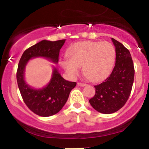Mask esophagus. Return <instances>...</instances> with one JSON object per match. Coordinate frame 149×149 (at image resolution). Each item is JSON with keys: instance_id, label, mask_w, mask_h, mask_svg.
<instances>
[{"instance_id": "obj_1", "label": "esophagus", "mask_w": 149, "mask_h": 149, "mask_svg": "<svg viewBox=\"0 0 149 149\" xmlns=\"http://www.w3.org/2000/svg\"><path fill=\"white\" fill-rule=\"evenodd\" d=\"M78 86L83 87V86H85L86 84H85V83H78Z\"/></svg>"}]
</instances>
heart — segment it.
Returning <instances> with one entry per match:
<instances>
[{
    "label": "heart",
    "instance_id": "heart-1",
    "mask_svg": "<svg viewBox=\"0 0 149 149\" xmlns=\"http://www.w3.org/2000/svg\"><path fill=\"white\" fill-rule=\"evenodd\" d=\"M69 59L61 61L63 67L71 75L78 74L80 66L91 81L104 79L111 70L116 59V49L109 42L83 41L73 44L68 49Z\"/></svg>",
    "mask_w": 149,
    "mask_h": 149
}]
</instances>
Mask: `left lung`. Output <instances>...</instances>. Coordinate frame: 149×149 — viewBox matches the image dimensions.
Here are the masks:
<instances>
[{"instance_id":"obj_1","label":"left lung","mask_w":149,"mask_h":149,"mask_svg":"<svg viewBox=\"0 0 149 149\" xmlns=\"http://www.w3.org/2000/svg\"><path fill=\"white\" fill-rule=\"evenodd\" d=\"M116 47V64L110 76L95 85V95L89 100L95 110L104 114L115 113L125 104L130 95L134 68L130 51L111 38Z\"/></svg>"}]
</instances>
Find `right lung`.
I'll return each mask as SVG.
<instances>
[{
    "instance_id": "1",
    "label": "right lung",
    "mask_w": 149,
    "mask_h": 149,
    "mask_svg": "<svg viewBox=\"0 0 149 149\" xmlns=\"http://www.w3.org/2000/svg\"><path fill=\"white\" fill-rule=\"evenodd\" d=\"M65 39L57 41L43 40L24 52L18 64L17 81L20 93L26 105L34 113L47 117L57 113L69 98L76 82H70L61 77L57 69L54 68L49 83L42 89L31 88L24 80L26 65L31 59L45 57L54 63H58L59 51Z\"/></svg>"
}]
</instances>
